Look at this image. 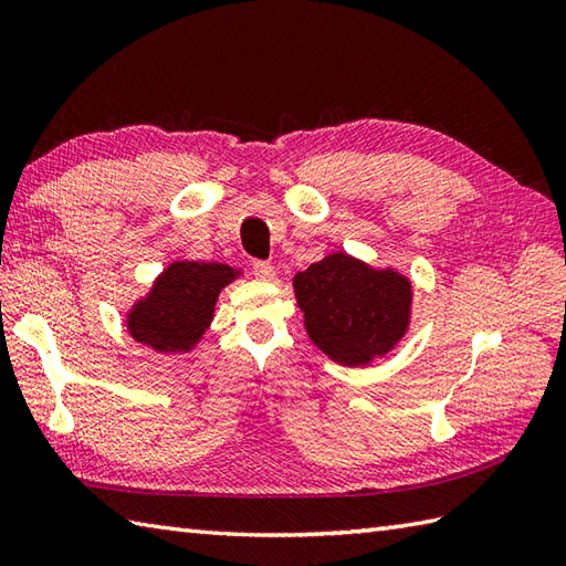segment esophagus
<instances>
[{
    "instance_id": "obj_1",
    "label": "esophagus",
    "mask_w": 566,
    "mask_h": 566,
    "mask_svg": "<svg viewBox=\"0 0 566 566\" xmlns=\"http://www.w3.org/2000/svg\"><path fill=\"white\" fill-rule=\"evenodd\" d=\"M250 272L255 274L258 280H272V276H274V268H272L270 262H264V260H252Z\"/></svg>"
}]
</instances>
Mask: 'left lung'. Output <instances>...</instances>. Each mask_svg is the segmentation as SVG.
Returning <instances> with one entry per match:
<instances>
[{"label":"left lung","instance_id":"obj_1","mask_svg":"<svg viewBox=\"0 0 566 566\" xmlns=\"http://www.w3.org/2000/svg\"><path fill=\"white\" fill-rule=\"evenodd\" d=\"M306 331L340 365H365L401 340L411 308V284L347 255L311 264L294 276Z\"/></svg>","mask_w":566,"mask_h":566}]
</instances>
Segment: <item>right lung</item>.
Listing matches in <instances>:
<instances>
[{"label": "right lung", "instance_id": "1", "mask_svg": "<svg viewBox=\"0 0 566 566\" xmlns=\"http://www.w3.org/2000/svg\"><path fill=\"white\" fill-rule=\"evenodd\" d=\"M233 276L221 262L170 264L153 294L130 311V335L158 353L189 350L209 326L216 296Z\"/></svg>", "mask_w": 566, "mask_h": 566}]
</instances>
